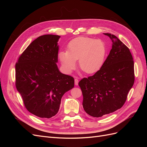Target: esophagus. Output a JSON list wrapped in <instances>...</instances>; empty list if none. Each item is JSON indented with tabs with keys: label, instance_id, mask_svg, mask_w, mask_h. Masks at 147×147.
<instances>
[{
	"label": "esophagus",
	"instance_id": "34e87169",
	"mask_svg": "<svg viewBox=\"0 0 147 147\" xmlns=\"http://www.w3.org/2000/svg\"><path fill=\"white\" fill-rule=\"evenodd\" d=\"M78 78H75V85H78Z\"/></svg>",
	"mask_w": 147,
	"mask_h": 147
}]
</instances>
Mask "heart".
<instances>
[{"label": "heart", "instance_id": "1", "mask_svg": "<svg viewBox=\"0 0 147 147\" xmlns=\"http://www.w3.org/2000/svg\"><path fill=\"white\" fill-rule=\"evenodd\" d=\"M107 53L105 44L101 40L90 37H77L72 40L67 46V51H61L59 59L65 70L70 72L79 67L86 74L97 72L103 65Z\"/></svg>", "mask_w": 147, "mask_h": 147}]
</instances>
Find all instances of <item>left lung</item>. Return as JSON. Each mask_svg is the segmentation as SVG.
I'll use <instances>...</instances> for the list:
<instances>
[{"instance_id": "1", "label": "left lung", "mask_w": 147, "mask_h": 147, "mask_svg": "<svg viewBox=\"0 0 147 147\" xmlns=\"http://www.w3.org/2000/svg\"><path fill=\"white\" fill-rule=\"evenodd\" d=\"M104 34L113 42L109 56L97 72L78 83L84 111L96 118L121 109L135 80L134 61L129 49L115 35Z\"/></svg>"}]
</instances>
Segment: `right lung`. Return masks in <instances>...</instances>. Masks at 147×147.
Listing matches in <instances>:
<instances>
[{
  "mask_svg": "<svg viewBox=\"0 0 147 147\" xmlns=\"http://www.w3.org/2000/svg\"><path fill=\"white\" fill-rule=\"evenodd\" d=\"M60 36L43 35L31 43L15 65V85L29 112L43 118L58 112L64 93L74 78L59 72L56 63Z\"/></svg>",
  "mask_w": 147,
  "mask_h": 147,
  "instance_id": "add662e5",
  "label": "right lung"
}]
</instances>
